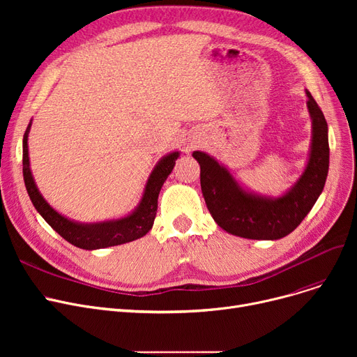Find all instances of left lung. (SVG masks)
I'll return each mask as SVG.
<instances>
[{"instance_id": "obj_1", "label": "left lung", "mask_w": 357, "mask_h": 357, "mask_svg": "<svg viewBox=\"0 0 357 357\" xmlns=\"http://www.w3.org/2000/svg\"><path fill=\"white\" fill-rule=\"evenodd\" d=\"M307 92L312 120L311 153L301 178L279 198H264L245 191L226 167L204 152L192 156L201 166V191L218 226L230 234L278 240L292 233L323 192L328 174V127L323 111Z\"/></svg>"}]
</instances>
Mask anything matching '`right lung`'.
Segmentation results:
<instances>
[{
  "mask_svg": "<svg viewBox=\"0 0 357 357\" xmlns=\"http://www.w3.org/2000/svg\"><path fill=\"white\" fill-rule=\"evenodd\" d=\"M29 124L24 137H23V176L26 190L29 197L34 205V208L39 211V214L46 220L49 226L61 234L70 245L77 246L85 250H96L104 249L109 246H119L123 243H128L143 237L149 230L152 229L153 221L158 211V197L160 188L169 174L172 172L175 166V160L178 159L179 153L174 152L165 156L158 162L153 172L150 174L146 188L142 197L139 207L131 213L130 215L120 218V220H111L102 222H93V224H82L68 220L66 217L61 215L58 211H54L50 205L45 201L42 194L37 190L34 179L30 171V162H29V146L27 137L30 131Z\"/></svg>",
  "mask_w": 357,
  "mask_h": 357,
  "instance_id": "1",
  "label": "right lung"
}]
</instances>
